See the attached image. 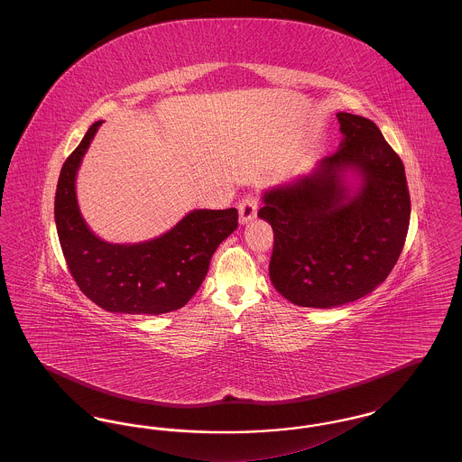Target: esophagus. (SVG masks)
<instances>
[{"instance_id": "obj_1", "label": "esophagus", "mask_w": 462, "mask_h": 462, "mask_svg": "<svg viewBox=\"0 0 462 462\" xmlns=\"http://www.w3.org/2000/svg\"><path fill=\"white\" fill-rule=\"evenodd\" d=\"M256 213H258V202L253 196H245L239 200V220L242 225L254 220Z\"/></svg>"}]
</instances>
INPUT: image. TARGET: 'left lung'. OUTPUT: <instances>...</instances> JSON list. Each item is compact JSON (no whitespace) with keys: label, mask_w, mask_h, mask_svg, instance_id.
<instances>
[{"label":"left lung","mask_w":462,"mask_h":462,"mask_svg":"<svg viewBox=\"0 0 462 462\" xmlns=\"http://www.w3.org/2000/svg\"><path fill=\"white\" fill-rule=\"evenodd\" d=\"M337 151L266 189L270 281L298 307L334 308L373 292L393 270L411 220L405 170L371 119L336 114Z\"/></svg>","instance_id":"1"}]
</instances>
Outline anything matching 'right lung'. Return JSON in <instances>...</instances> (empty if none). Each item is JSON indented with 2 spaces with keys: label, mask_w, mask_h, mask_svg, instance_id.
I'll list each match as a JSON object with an SVG mask.
<instances>
[{
  "label": "right lung",
  "mask_w": 462,
  "mask_h": 462,
  "mask_svg": "<svg viewBox=\"0 0 462 462\" xmlns=\"http://www.w3.org/2000/svg\"><path fill=\"white\" fill-rule=\"evenodd\" d=\"M97 121L67 157L57 183L55 225L67 266L89 300L112 313L161 315L185 307L208 275L211 258L236 228L239 213L194 209L162 236L133 244L104 241L83 218L76 176Z\"/></svg>",
  "instance_id": "obj_1"
}]
</instances>
